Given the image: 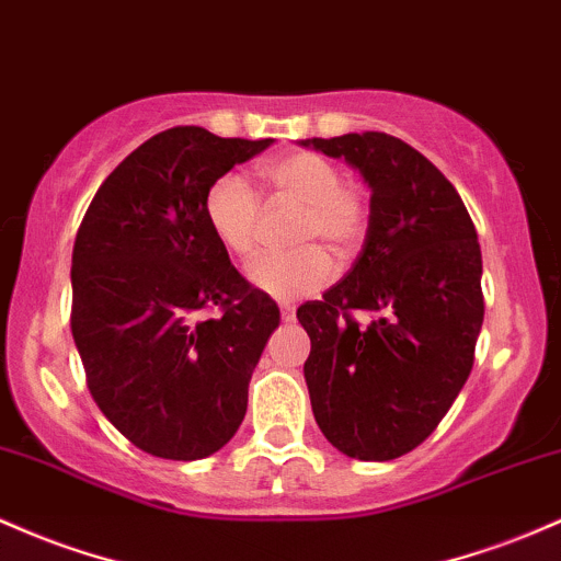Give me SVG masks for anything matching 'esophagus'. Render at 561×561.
<instances>
[{
  "mask_svg": "<svg viewBox=\"0 0 561 561\" xmlns=\"http://www.w3.org/2000/svg\"><path fill=\"white\" fill-rule=\"evenodd\" d=\"M279 311H282V319H285V322H293V319H295V306L282 304Z\"/></svg>",
  "mask_w": 561,
  "mask_h": 561,
  "instance_id": "obj_1",
  "label": "esophagus"
}]
</instances>
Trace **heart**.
<instances>
[{"label": "heart", "mask_w": 561, "mask_h": 561, "mask_svg": "<svg viewBox=\"0 0 561 561\" xmlns=\"http://www.w3.org/2000/svg\"><path fill=\"white\" fill-rule=\"evenodd\" d=\"M261 181L276 199L300 205L293 239L300 248L268 252L250 268L252 285L276 298H298L319 293L335 276L337 257H351L370 229V202L365 191L343 181V172L328 157L313 151H293L261 164ZM207 229L218 244L239 261H250L261 239V199L244 178L226 172L205 191ZM317 241V245H306Z\"/></svg>", "instance_id": "b5f03b06"}]
</instances>
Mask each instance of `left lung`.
<instances>
[{
  "instance_id": "left-lung-1",
  "label": "left lung",
  "mask_w": 561,
  "mask_h": 561,
  "mask_svg": "<svg viewBox=\"0 0 561 561\" xmlns=\"http://www.w3.org/2000/svg\"><path fill=\"white\" fill-rule=\"evenodd\" d=\"M304 146L343 157L373 188L356 263L298 309L311 410L343 455L393 460L428 439L469 380L484 319L477 229L453 183L393 135Z\"/></svg>"
}]
</instances>
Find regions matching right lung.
I'll use <instances>...</instances> for the list:
<instances>
[{
	"instance_id": "add662e5",
	"label": "right lung",
	"mask_w": 561,
	"mask_h": 561,
	"mask_svg": "<svg viewBox=\"0 0 561 561\" xmlns=\"http://www.w3.org/2000/svg\"><path fill=\"white\" fill-rule=\"evenodd\" d=\"M268 144L170 127L101 183L77 231L71 335L88 389L157 458H207L237 434L279 328V306L231 266L202 210L215 178Z\"/></svg>"
}]
</instances>
